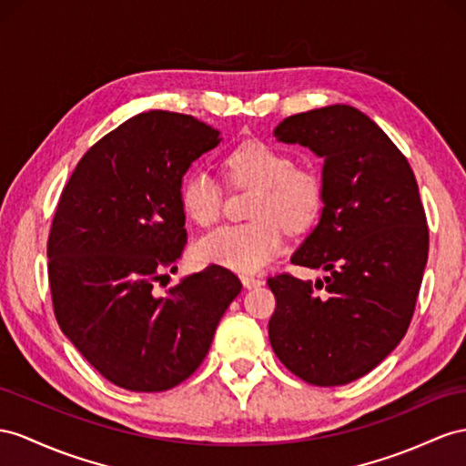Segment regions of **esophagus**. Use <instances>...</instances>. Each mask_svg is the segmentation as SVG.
<instances>
[{
  "label": "esophagus",
  "mask_w": 466,
  "mask_h": 466,
  "mask_svg": "<svg viewBox=\"0 0 466 466\" xmlns=\"http://www.w3.org/2000/svg\"><path fill=\"white\" fill-rule=\"evenodd\" d=\"M240 279H242L246 289H256V288H261V285H264V279L254 278V276H242Z\"/></svg>",
  "instance_id": "obj_1"
}]
</instances>
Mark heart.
I'll return each instance as SVG.
<instances>
[{"mask_svg": "<svg viewBox=\"0 0 466 466\" xmlns=\"http://www.w3.org/2000/svg\"><path fill=\"white\" fill-rule=\"evenodd\" d=\"M224 169L232 183L256 187L249 207L254 220L217 226L197 242L195 254L202 264L254 273L281 252L280 221L288 230L301 232L317 220L323 208V183L315 171L293 167L288 153L264 141H246L232 149ZM178 198L187 217L200 226L220 214V185L205 169L185 175Z\"/></svg>", "mask_w": 466, "mask_h": 466, "instance_id": "1", "label": "heart"}]
</instances>
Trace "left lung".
<instances>
[{
	"mask_svg": "<svg viewBox=\"0 0 466 466\" xmlns=\"http://www.w3.org/2000/svg\"><path fill=\"white\" fill-rule=\"evenodd\" d=\"M273 136L325 161L323 208L291 264L325 278H269V342L313 386H342L398 347L413 317L429 252L415 175L393 141L347 104L285 117Z\"/></svg>",
	"mask_w": 466,
	"mask_h": 466,
	"instance_id": "1",
	"label": "left lung"
}]
</instances>
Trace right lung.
<instances>
[{
  "mask_svg": "<svg viewBox=\"0 0 466 466\" xmlns=\"http://www.w3.org/2000/svg\"><path fill=\"white\" fill-rule=\"evenodd\" d=\"M220 141L193 116L137 114L86 151L58 200L46 248L58 327L119 388L163 391L185 381L242 291L220 266L161 297L153 291L187 244L183 177Z\"/></svg>",
  "mask_w": 466,
  "mask_h": 466,
  "instance_id": "obj_1",
  "label": "right lung"
}]
</instances>
